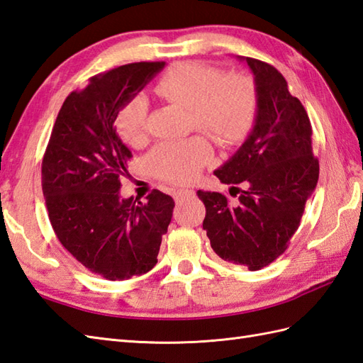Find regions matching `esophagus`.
<instances>
[{
	"mask_svg": "<svg viewBox=\"0 0 363 363\" xmlns=\"http://www.w3.org/2000/svg\"><path fill=\"white\" fill-rule=\"evenodd\" d=\"M192 191L191 189H177V191H174V200L175 201H180V200H183L184 197H188V196H192Z\"/></svg>",
	"mask_w": 363,
	"mask_h": 363,
	"instance_id": "1",
	"label": "esophagus"
}]
</instances>
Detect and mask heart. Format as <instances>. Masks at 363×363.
<instances>
[{
  "instance_id": "1",
  "label": "heart",
  "mask_w": 363,
  "mask_h": 363,
  "mask_svg": "<svg viewBox=\"0 0 363 363\" xmlns=\"http://www.w3.org/2000/svg\"><path fill=\"white\" fill-rule=\"evenodd\" d=\"M154 94L186 108L192 125L209 132L222 145H234L248 134L257 111V91L248 75L222 77L217 69L197 63H177L167 69L154 84ZM115 129L128 145L143 143L147 132V103L143 95L132 96L121 106ZM211 158L209 141L192 137L155 146L147 155V164L163 180L189 183Z\"/></svg>"
}]
</instances>
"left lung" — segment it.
I'll return each mask as SVG.
<instances>
[{"label": "left lung", "instance_id": "8db88e82", "mask_svg": "<svg viewBox=\"0 0 363 363\" xmlns=\"http://www.w3.org/2000/svg\"><path fill=\"white\" fill-rule=\"evenodd\" d=\"M238 58L254 74L257 112L248 138L214 174L231 189H245L237 205L220 192L197 196L206 208L203 229L212 250L228 263L257 271L288 248L319 180V160L308 113L284 75L260 60Z\"/></svg>", "mask_w": 363, "mask_h": 363}]
</instances>
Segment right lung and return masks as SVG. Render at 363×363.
<instances>
[{
	"mask_svg": "<svg viewBox=\"0 0 363 363\" xmlns=\"http://www.w3.org/2000/svg\"><path fill=\"white\" fill-rule=\"evenodd\" d=\"M164 65L120 66L70 92L43 157V196L58 240L83 267L108 280L151 271L172 218L175 203L158 189L146 201L120 197L132 152L113 128L121 106Z\"/></svg>",
	"mask_w": 363,
	"mask_h": 363,
	"instance_id": "obj_1",
	"label": "right lung"
}]
</instances>
